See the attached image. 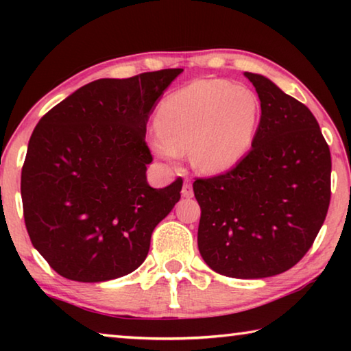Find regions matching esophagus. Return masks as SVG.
Listing matches in <instances>:
<instances>
[{
  "instance_id": "esophagus-1",
  "label": "esophagus",
  "mask_w": 351,
  "mask_h": 351,
  "mask_svg": "<svg viewBox=\"0 0 351 351\" xmlns=\"http://www.w3.org/2000/svg\"><path fill=\"white\" fill-rule=\"evenodd\" d=\"M181 193H182V197H186V198H192L193 197V187H192V182H190L189 180L184 181V186H182Z\"/></svg>"
}]
</instances>
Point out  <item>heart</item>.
<instances>
[{
  "mask_svg": "<svg viewBox=\"0 0 351 351\" xmlns=\"http://www.w3.org/2000/svg\"><path fill=\"white\" fill-rule=\"evenodd\" d=\"M258 122L260 100L247 86L223 79L195 80L159 105L150 144L170 162L190 150L195 169L215 175L249 152Z\"/></svg>",
  "mask_w": 351,
  "mask_h": 351,
  "instance_id": "b5f03b06",
  "label": "heart"
}]
</instances>
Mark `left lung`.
Instances as JSON below:
<instances>
[{
    "label": "left lung",
    "mask_w": 351,
    "mask_h": 351,
    "mask_svg": "<svg viewBox=\"0 0 351 351\" xmlns=\"http://www.w3.org/2000/svg\"><path fill=\"white\" fill-rule=\"evenodd\" d=\"M261 116L252 148L226 173L197 178L198 247L218 274L263 278L299 263L325 221L331 156L313 112L269 79L245 73Z\"/></svg>",
    "instance_id": "1"
}]
</instances>
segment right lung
<instances>
[{
  "label": "right lung",
  "mask_w": 351,
  "mask_h": 351,
  "mask_svg": "<svg viewBox=\"0 0 351 351\" xmlns=\"http://www.w3.org/2000/svg\"><path fill=\"white\" fill-rule=\"evenodd\" d=\"M182 69L100 79L40 119L21 170L34 247L57 274L105 282L144 263L153 229L181 198L182 180L147 182V122Z\"/></svg>",
  "instance_id": "add662e5"
}]
</instances>
